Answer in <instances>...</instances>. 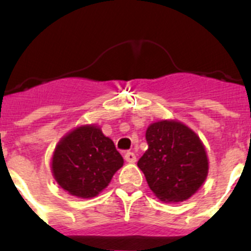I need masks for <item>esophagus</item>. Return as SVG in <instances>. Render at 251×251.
Wrapping results in <instances>:
<instances>
[{
    "label": "esophagus",
    "mask_w": 251,
    "mask_h": 251,
    "mask_svg": "<svg viewBox=\"0 0 251 251\" xmlns=\"http://www.w3.org/2000/svg\"><path fill=\"white\" fill-rule=\"evenodd\" d=\"M125 160L127 161L128 163H135L136 162V154L131 151H127L125 153Z\"/></svg>",
    "instance_id": "obj_1"
}]
</instances>
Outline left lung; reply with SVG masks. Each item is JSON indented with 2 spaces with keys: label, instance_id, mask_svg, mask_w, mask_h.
<instances>
[{
  "label": "left lung",
  "instance_id": "obj_1",
  "mask_svg": "<svg viewBox=\"0 0 251 251\" xmlns=\"http://www.w3.org/2000/svg\"><path fill=\"white\" fill-rule=\"evenodd\" d=\"M149 149L137 166L150 189L165 203L189 200L209 170L205 147L192 128L177 120L152 123L146 130Z\"/></svg>",
  "mask_w": 251,
  "mask_h": 251
}]
</instances>
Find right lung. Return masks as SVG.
<instances>
[{
  "instance_id": "add662e5",
  "label": "right lung",
  "mask_w": 251,
  "mask_h": 251,
  "mask_svg": "<svg viewBox=\"0 0 251 251\" xmlns=\"http://www.w3.org/2000/svg\"><path fill=\"white\" fill-rule=\"evenodd\" d=\"M124 158L111 139L95 124L73 128L63 136L51 156L57 183L78 198H93L109 186Z\"/></svg>"
}]
</instances>
